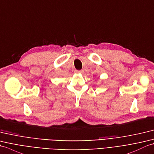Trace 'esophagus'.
<instances>
[{"instance_id": "obj_1", "label": "esophagus", "mask_w": 154, "mask_h": 154, "mask_svg": "<svg viewBox=\"0 0 154 154\" xmlns=\"http://www.w3.org/2000/svg\"><path fill=\"white\" fill-rule=\"evenodd\" d=\"M77 73H79V74H82L84 73V70H76V71Z\"/></svg>"}]
</instances>
